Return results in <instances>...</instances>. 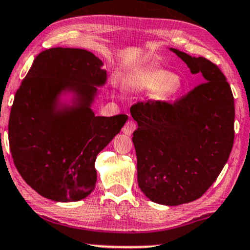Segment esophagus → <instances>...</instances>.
Segmentation results:
<instances>
[{
  "instance_id": "esophagus-1",
  "label": "esophagus",
  "mask_w": 250,
  "mask_h": 250,
  "mask_svg": "<svg viewBox=\"0 0 250 250\" xmlns=\"http://www.w3.org/2000/svg\"><path fill=\"white\" fill-rule=\"evenodd\" d=\"M135 129H136V123H135L133 120H129V121L125 123V128H123V133L125 135H131Z\"/></svg>"
}]
</instances>
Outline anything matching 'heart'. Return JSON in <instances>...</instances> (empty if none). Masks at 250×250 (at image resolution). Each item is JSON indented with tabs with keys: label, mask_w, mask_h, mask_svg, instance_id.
<instances>
[{
	"label": "heart",
	"mask_w": 250,
	"mask_h": 250,
	"mask_svg": "<svg viewBox=\"0 0 250 250\" xmlns=\"http://www.w3.org/2000/svg\"><path fill=\"white\" fill-rule=\"evenodd\" d=\"M134 87L137 91H162L165 95H171L180 88V83L172 72L164 68H149L136 78Z\"/></svg>",
	"instance_id": "1"
}]
</instances>
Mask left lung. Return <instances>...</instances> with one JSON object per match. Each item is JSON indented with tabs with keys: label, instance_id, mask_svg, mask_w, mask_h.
<instances>
[{
	"label": "left lung",
	"instance_id": "8db88e82",
	"mask_svg": "<svg viewBox=\"0 0 250 250\" xmlns=\"http://www.w3.org/2000/svg\"><path fill=\"white\" fill-rule=\"evenodd\" d=\"M205 83L173 102H137L130 114L141 191L154 203L197 200L215 182L233 148L234 98L226 77L203 57L170 49Z\"/></svg>",
	"mask_w": 250,
	"mask_h": 250
}]
</instances>
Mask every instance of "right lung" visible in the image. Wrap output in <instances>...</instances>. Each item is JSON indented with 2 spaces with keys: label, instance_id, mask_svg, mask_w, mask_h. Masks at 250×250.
I'll list each match as a JSON object with an SVG mask.
<instances>
[{
  "label": "right lung",
  "instance_id": "1",
  "mask_svg": "<svg viewBox=\"0 0 250 250\" xmlns=\"http://www.w3.org/2000/svg\"><path fill=\"white\" fill-rule=\"evenodd\" d=\"M102 62L83 49L53 47L36 57L15 94L9 117L14 164L29 186L47 199L78 201L94 190L95 159L120 133L125 114L95 116L91 104L104 85ZM72 91V106H59Z\"/></svg>",
  "mask_w": 250,
  "mask_h": 250
}]
</instances>
